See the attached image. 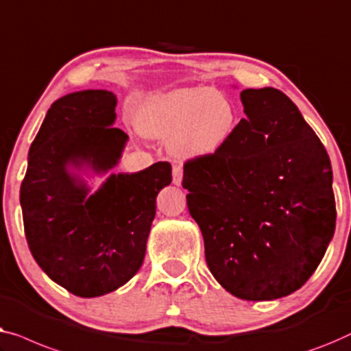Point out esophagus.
Segmentation results:
<instances>
[{
	"label": "esophagus",
	"instance_id": "34e87169",
	"mask_svg": "<svg viewBox=\"0 0 351 351\" xmlns=\"http://www.w3.org/2000/svg\"><path fill=\"white\" fill-rule=\"evenodd\" d=\"M181 181H182V169H181V165H175L173 167V184L180 186Z\"/></svg>",
	"mask_w": 351,
	"mask_h": 351
}]
</instances>
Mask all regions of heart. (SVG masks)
<instances>
[{
    "mask_svg": "<svg viewBox=\"0 0 351 351\" xmlns=\"http://www.w3.org/2000/svg\"><path fill=\"white\" fill-rule=\"evenodd\" d=\"M239 110L221 90L176 88L151 97L136 116L138 128L149 136L169 138L175 154L186 159L210 157L234 136Z\"/></svg>",
    "mask_w": 351,
    "mask_h": 351,
    "instance_id": "obj_1",
    "label": "heart"
}]
</instances>
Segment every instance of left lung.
Listing matches in <instances>:
<instances>
[{"mask_svg":"<svg viewBox=\"0 0 351 351\" xmlns=\"http://www.w3.org/2000/svg\"><path fill=\"white\" fill-rule=\"evenodd\" d=\"M246 119L224 149L184 164L187 208L210 272L245 300L298 291L335 229L332 169L317 133L283 92L240 93Z\"/></svg>","mask_w":351,"mask_h":351,"instance_id":"8db88e82","label":"left lung"}]
</instances>
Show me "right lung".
Returning <instances> with one entry per match:
<instances>
[{
	"label": "right lung",
	"mask_w": 351,
	"mask_h": 351,
	"mask_svg": "<svg viewBox=\"0 0 351 351\" xmlns=\"http://www.w3.org/2000/svg\"><path fill=\"white\" fill-rule=\"evenodd\" d=\"M116 97L82 90L49 108L28 152L21 205L28 248L51 280L79 298H97L140 270L156 216V197L171 182V165L108 178L95 194L66 165L106 171L119 160L127 133L111 127Z\"/></svg>",
	"instance_id": "1"
}]
</instances>
